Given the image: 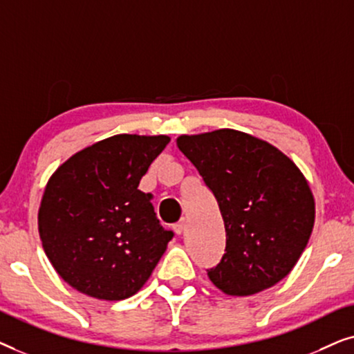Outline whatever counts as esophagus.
Returning <instances> with one entry per match:
<instances>
[{
	"mask_svg": "<svg viewBox=\"0 0 354 354\" xmlns=\"http://www.w3.org/2000/svg\"><path fill=\"white\" fill-rule=\"evenodd\" d=\"M183 230H185V219L178 221V222H176V224H174V232H176L177 235H180Z\"/></svg>",
	"mask_w": 354,
	"mask_h": 354,
	"instance_id": "obj_1",
	"label": "esophagus"
}]
</instances>
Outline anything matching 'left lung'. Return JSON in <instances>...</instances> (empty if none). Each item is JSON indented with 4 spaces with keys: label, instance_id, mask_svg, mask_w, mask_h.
<instances>
[{
    "label": "left lung",
    "instance_id": "obj_1",
    "mask_svg": "<svg viewBox=\"0 0 354 354\" xmlns=\"http://www.w3.org/2000/svg\"><path fill=\"white\" fill-rule=\"evenodd\" d=\"M177 147L219 205L225 253L207 277L227 295L246 297L282 280L306 248L314 198L282 151L232 129L182 135Z\"/></svg>",
    "mask_w": 354,
    "mask_h": 354
}]
</instances>
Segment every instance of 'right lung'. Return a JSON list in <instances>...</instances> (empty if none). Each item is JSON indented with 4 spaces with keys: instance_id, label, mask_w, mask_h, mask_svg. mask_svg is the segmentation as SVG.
Segmentation results:
<instances>
[{
    "instance_id": "right-lung-1",
    "label": "right lung",
    "mask_w": 354,
    "mask_h": 354,
    "mask_svg": "<svg viewBox=\"0 0 354 354\" xmlns=\"http://www.w3.org/2000/svg\"><path fill=\"white\" fill-rule=\"evenodd\" d=\"M171 138L114 135L53 174L38 211L43 250L80 293L118 301L149 279L172 240L138 183Z\"/></svg>"
}]
</instances>
